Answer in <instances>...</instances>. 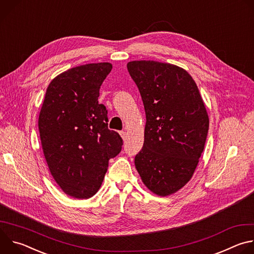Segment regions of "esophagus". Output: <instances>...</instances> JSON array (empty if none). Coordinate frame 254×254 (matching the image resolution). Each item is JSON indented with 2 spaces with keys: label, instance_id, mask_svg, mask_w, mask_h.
Here are the masks:
<instances>
[{
  "label": "esophagus",
  "instance_id": "esophagus-1",
  "mask_svg": "<svg viewBox=\"0 0 254 254\" xmlns=\"http://www.w3.org/2000/svg\"><path fill=\"white\" fill-rule=\"evenodd\" d=\"M120 134H121V136L123 137V139H126V138H127V132H126L125 130H121V131H120Z\"/></svg>",
  "mask_w": 254,
  "mask_h": 254
}]
</instances>
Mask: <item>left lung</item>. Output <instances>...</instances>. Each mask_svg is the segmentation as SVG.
<instances>
[{
  "instance_id": "1",
  "label": "left lung",
  "mask_w": 254,
  "mask_h": 254,
  "mask_svg": "<svg viewBox=\"0 0 254 254\" xmlns=\"http://www.w3.org/2000/svg\"><path fill=\"white\" fill-rule=\"evenodd\" d=\"M127 70L146 112L144 140L134 158L146 185L159 196L183 188L204 150L209 118L186 70L158 61H131Z\"/></svg>"
}]
</instances>
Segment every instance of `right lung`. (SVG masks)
<instances>
[{
    "instance_id": "right-lung-1",
    "label": "right lung",
    "mask_w": 254,
    "mask_h": 254,
    "mask_svg": "<svg viewBox=\"0 0 254 254\" xmlns=\"http://www.w3.org/2000/svg\"><path fill=\"white\" fill-rule=\"evenodd\" d=\"M113 65L90 63L68 69L49 84L39 115L42 149L51 175L67 195L88 199L100 188L108 161L123 138L107 127L99 88Z\"/></svg>"
}]
</instances>
